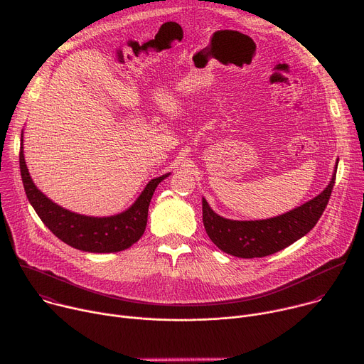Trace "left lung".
Wrapping results in <instances>:
<instances>
[{"instance_id":"1","label":"left lung","mask_w":364,"mask_h":364,"mask_svg":"<svg viewBox=\"0 0 364 364\" xmlns=\"http://www.w3.org/2000/svg\"><path fill=\"white\" fill-rule=\"evenodd\" d=\"M336 173L321 194L285 215L267 220L239 222L220 218L203 198L204 229L220 250L237 257H262L279 252L317 225L328 204Z\"/></svg>"}]
</instances>
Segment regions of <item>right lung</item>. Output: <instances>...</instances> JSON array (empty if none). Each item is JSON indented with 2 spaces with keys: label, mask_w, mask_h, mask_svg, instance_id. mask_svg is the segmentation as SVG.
<instances>
[{
  "label": "right lung",
  "mask_w": 364,
  "mask_h": 364,
  "mask_svg": "<svg viewBox=\"0 0 364 364\" xmlns=\"http://www.w3.org/2000/svg\"><path fill=\"white\" fill-rule=\"evenodd\" d=\"M20 171L27 198L50 232L72 247L95 253L119 252L139 240L146 226L148 207L155 187L168 177V174H164L151 180L127 212L111 218H89L63 209L34 186L24 161L23 136L20 146Z\"/></svg>",
  "instance_id": "1"
}]
</instances>
